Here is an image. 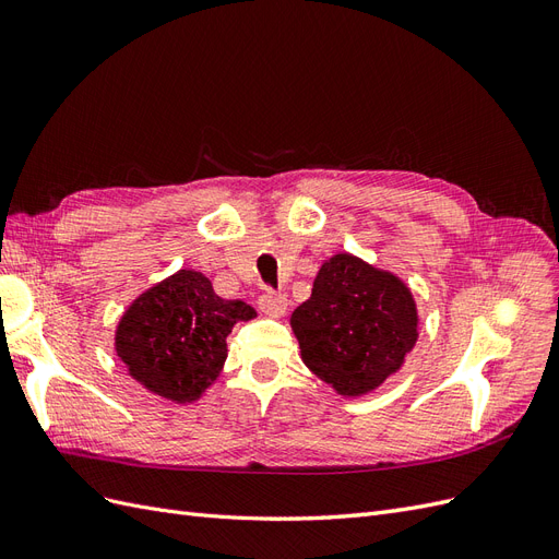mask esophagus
Returning a JSON list of instances; mask_svg holds the SVG:
<instances>
[{
    "instance_id": "esophagus-1",
    "label": "esophagus",
    "mask_w": 559,
    "mask_h": 559,
    "mask_svg": "<svg viewBox=\"0 0 559 559\" xmlns=\"http://www.w3.org/2000/svg\"><path fill=\"white\" fill-rule=\"evenodd\" d=\"M286 306H289V298H286V294H282V292L265 289L259 296V308L267 317H282L286 312Z\"/></svg>"
}]
</instances>
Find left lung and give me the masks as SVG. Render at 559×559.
Listing matches in <instances>:
<instances>
[{
	"label": "left lung",
	"instance_id": "1",
	"mask_svg": "<svg viewBox=\"0 0 559 559\" xmlns=\"http://www.w3.org/2000/svg\"><path fill=\"white\" fill-rule=\"evenodd\" d=\"M302 361L343 396H361L396 373L417 341L415 300L401 280L337 253L292 314Z\"/></svg>",
	"mask_w": 559,
	"mask_h": 559
}]
</instances>
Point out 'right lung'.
<instances>
[{"mask_svg": "<svg viewBox=\"0 0 559 559\" xmlns=\"http://www.w3.org/2000/svg\"><path fill=\"white\" fill-rule=\"evenodd\" d=\"M257 317L245 300L216 296L195 270H179L142 294L116 331V352L130 376L179 403L198 399L226 361V337Z\"/></svg>", "mask_w": 559, "mask_h": 559, "instance_id": "right-lung-1", "label": "right lung"}]
</instances>
